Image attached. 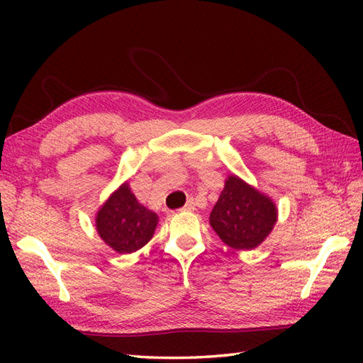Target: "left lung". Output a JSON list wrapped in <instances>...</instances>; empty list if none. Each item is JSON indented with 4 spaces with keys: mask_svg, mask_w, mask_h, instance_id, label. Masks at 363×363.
<instances>
[{
    "mask_svg": "<svg viewBox=\"0 0 363 363\" xmlns=\"http://www.w3.org/2000/svg\"><path fill=\"white\" fill-rule=\"evenodd\" d=\"M157 221V213L138 203L129 184L125 182L98 211L96 230L112 250L129 254L151 240Z\"/></svg>",
    "mask_w": 363,
    "mask_h": 363,
    "instance_id": "left-lung-1",
    "label": "left lung"
}]
</instances>
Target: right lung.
Segmentation results:
<instances>
[{
	"instance_id": "obj_1",
	"label": "right lung",
	"mask_w": 363,
	"mask_h": 363,
	"mask_svg": "<svg viewBox=\"0 0 363 363\" xmlns=\"http://www.w3.org/2000/svg\"><path fill=\"white\" fill-rule=\"evenodd\" d=\"M209 220L215 233L230 248L252 250L273 230L277 211L268 196L230 174Z\"/></svg>"
}]
</instances>
